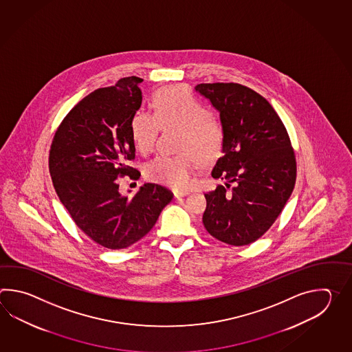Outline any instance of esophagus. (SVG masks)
<instances>
[{
	"label": "esophagus",
	"instance_id": "34e87169",
	"mask_svg": "<svg viewBox=\"0 0 352 352\" xmlns=\"http://www.w3.org/2000/svg\"><path fill=\"white\" fill-rule=\"evenodd\" d=\"M190 194L188 191H181V190H173V196L176 197V199H179V197H184V196H186V195Z\"/></svg>",
	"mask_w": 352,
	"mask_h": 352
}]
</instances>
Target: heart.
<instances>
[{
  "instance_id": "obj_1",
  "label": "heart",
  "mask_w": 352,
  "mask_h": 352,
  "mask_svg": "<svg viewBox=\"0 0 352 352\" xmlns=\"http://www.w3.org/2000/svg\"><path fill=\"white\" fill-rule=\"evenodd\" d=\"M153 114L137 112L129 122L135 150L141 155L152 151L161 129L177 128L175 156H157L146 166V176L173 188H186L194 179L200 161L209 162L223 150V123L185 87L171 85L153 97Z\"/></svg>"
}]
</instances>
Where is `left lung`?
Segmentation results:
<instances>
[{
	"mask_svg": "<svg viewBox=\"0 0 352 352\" xmlns=\"http://www.w3.org/2000/svg\"><path fill=\"white\" fill-rule=\"evenodd\" d=\"M225 132L223 156L211 176L223 185L205 194V229L217 240L248 245L282 212L296 184V157L285 124L265 98L236 82L197 84Z\"/></svg>",
	"mask_w": 352,
	"mask_h": 352,
	"instance_id": "8db88e82",
	"label": "left lung"
}]
</instances>
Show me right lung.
Here are the masks:
<instances>
[{
    "mask_svg": "<svg viewBox=\"0 0 352 352\" xmlns=\"http://www.w3.org/2000/svg\"><path fill=\"white\" fill-rule=\"evenodd\" d=\"M142 82L128 76L82 98L52 143L49 170L60 202L90 239L108 249L142 239L173 197L156 184H144L133 197L120 192L118 177L135 173L128 166L135 152L129 122L142 104Z\"/></svg>",
    "mask_w": 352,
    "mask_h": 352,
    "instance_id": "obj_1",
    "label": "right lung"
}]
</instances>
